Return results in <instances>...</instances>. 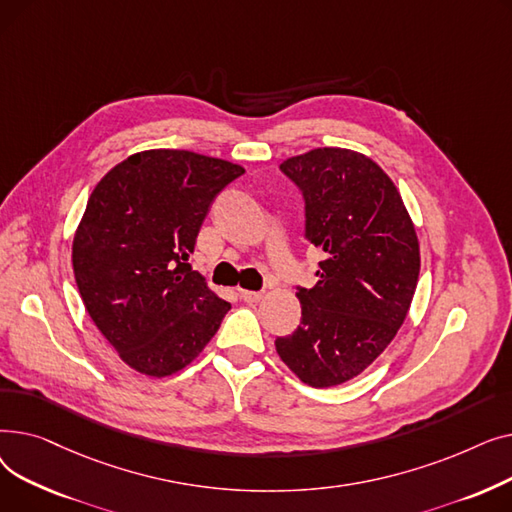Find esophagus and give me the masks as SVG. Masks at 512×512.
Returning <instances> with one entry per match:
<instances>
[{
  "mask_svg": "<svg viewBox=\"0 0 512 512\" xmlns=\"http://www.w3.org/2000/svg\"><path fill=\"white\" fill-rule=\"evenodd\" d=\"M240 297L245 303H261L265 292L263 290H240Z\"/></svg>",
  "mask_w": 512,
  "mask_h": 512,
  "instance_id": "esophagus-1",
  "label": "esophagus"
}]
</instances>
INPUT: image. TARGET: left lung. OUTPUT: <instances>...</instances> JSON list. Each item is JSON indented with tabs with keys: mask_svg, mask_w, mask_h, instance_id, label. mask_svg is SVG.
<instances>
[{
	"mask_svg": "<svg viewBox=\"0 0 512 512\" xmlns=\"http://www.w3.org/2000/svg\"><path fill=\"white\" fill-rule=\"evenodd\" d=\"M280 170L303 195L305 238L324 259L317 284L297 286L301 324L276 338V351L305 384L338 386L378 359L405 321L417 234L394 182L361 153L313 149Z\"/></svg>",
	"mask_w": 512,
	"mask_h": 512,
	"instance_id": "left-lung-1",
	"label": "left lung"
}]
</instances>
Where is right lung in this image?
Listing matches in <instances>:
<instances>
[{"label": "right lung", "instance_id": "obj_1", "mask_svg": "<svg viewBox=\"0 0 512 512\" xmlns=\"http://www.w3.org/2000/svg\"><path fill=\"white\" fill-rule=\"evenodd\" d=\"M242 174L224 159L153 149L95 186L74 236V278L93 324L139 373L186 367L230 311L188 257L213 199Z\"/></svg>", "mask_w": 512, "mask_h": 512}]
</instances>
